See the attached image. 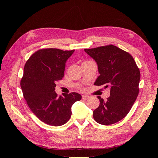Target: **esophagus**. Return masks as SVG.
Masks as SVG:
<instances>
[{"mask_svg":"<svg viewBox=\"0 0 158 158\" xmlns=\"http://www.w3.org/2000/svg\"><path fill=\"white\" fill-rule=\"evenodd\" d=\"M90 97L88 96V95H82V99H84V100H86V99H89Z\"/></svg>","mask_w":158,"mask_h":158,"instance_id":"1","label":"esophagus"}]
</instances>
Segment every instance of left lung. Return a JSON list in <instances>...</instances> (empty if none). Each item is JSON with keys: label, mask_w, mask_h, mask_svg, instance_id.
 Instances as JSON below:
<instances>
[{"label": "left lung", "mask_w": 158, "mask_h": 158, "mask_svg": "<svg viewBox=\"0 0 158 158\" xmlns=\"http://www.w3.org/2000/svg\"><path fill=\"white\" fill-rule=\"evenodd\" d=\"M84 51L98 64L99 76L94 85L110 88L107 102L98 96L100 103L93 112L94 120L103 125L117 123L126 117L137 98L139 69L128 52L113 45Z\"/></svg>", "instance_id": "1"}]
</instances>
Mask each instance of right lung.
I'll return each mask as SVG.
<instances>
[{
    "mask_svg": "<svg viewBox=\"0 0 158 158\" xmlns=\"http://www.w3.org/2000/svg\"><path fill=\"white\" fill-rule=\"evenodd\" d=\"M74 50L40 49L27 60L23 69L20 85L23 97L35 115L47 125L58 127L67 122L71 107L82 99L73 92L58 96L56 82L64 77L66 60Z\"/></svg>",
    "mask_w": 158,
    "mask_h": 158,
    "instance_id": "obj_1",
    "label": "right lung"
}]
</instances>
